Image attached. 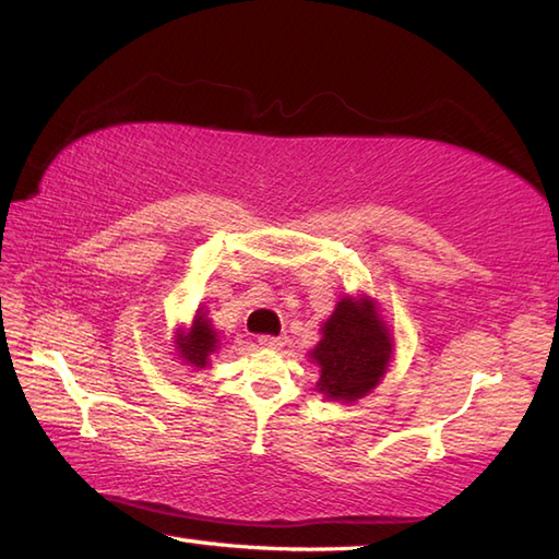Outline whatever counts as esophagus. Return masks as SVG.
Returning a JSON list of instances; mask_svg holds the SVG:
<instances>
[{"instance_id":"1","label":"esophagus","mask_w":559,"mask_h":559,"mask_svg":"<svg viewBox=\"0 0 559 559\" xmlns=\"http://www.w3.org/2000/svg\"><path fill=\"white\" fill-rule=\"evenodd\" d=\"M258 342H260V346H265V349H282V346L287 344V337H272V334H260Z\"/></svg>"}]
</instances>
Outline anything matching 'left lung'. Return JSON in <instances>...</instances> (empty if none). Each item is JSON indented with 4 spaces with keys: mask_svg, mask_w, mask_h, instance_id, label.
<instances>
[{
    "mask_svg": "<svg viewBox=\"0 0 559 559\" xmlns=\"http://www.w3.org/2000/svg\"><path fill=\"white\" fill-rule=\"evenodd\" d=\"M390 354V334L376 306L344 299L322 325V340L311 354L320 366L318 390L330 400H361L384 376Z\"/></svg>",
    "mask_w": 559,
    "mask_h": 559,
    "instance_id": "8db88e82",
    "label": "left lung"
}]
</instances>
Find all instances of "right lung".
Returning <instances> with one entry per match:
<instances>
[{
  "label": "right lung",
  "instance_id": "add662e5",
  "mask_svg": "<svg viewBox=\"0 0 559 559\" xmlns=\"http://www.w3.org/2000/svg\"><path fill=\"white\" fill-rule=\"evenodd\" d=\"M179 349L189 364L198 368L207 364L210 354L217 349V332L210 328V320H205V316H198L193 320L191 332L186 337H179Z\"/></svg>",
  "mask_w": 559,
  "mask_h": 559
}]
</instances>
